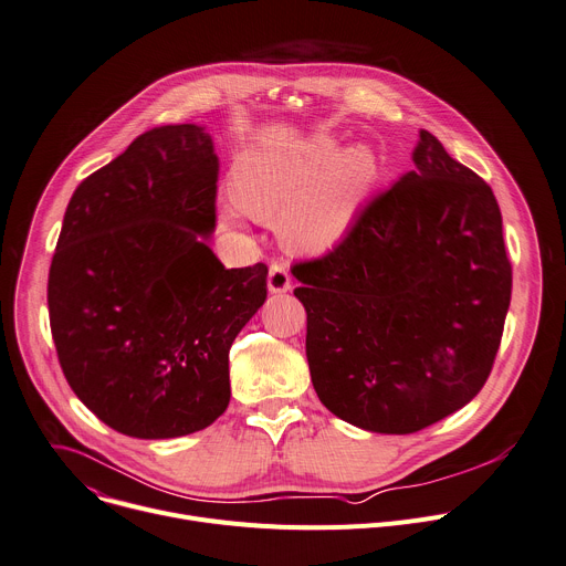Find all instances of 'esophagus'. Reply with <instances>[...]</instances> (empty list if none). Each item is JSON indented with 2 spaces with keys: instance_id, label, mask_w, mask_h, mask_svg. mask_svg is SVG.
I'll use <instances>...</instances> for the list:
<instances>
[{
  "instance_id": "34e87169",
  "label": "esophagus",
  "mask_w": 566,
  "mask_h": 566,
  "mask_svg": "<svg viewBox=\"0 0 566 566\" xmlns=\"http://www.w3.org/2000/svg\"><path fill=\"white\" fill-rule=\"evenodd\" d=\"M269 291H271V293H286V291H291L289 264H286L284 260L271 264V271H269Z\"/></svg>"
}]
</instances>
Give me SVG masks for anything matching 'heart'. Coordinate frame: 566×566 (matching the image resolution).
Returning <instances> with one entry per match:
<instances>
[{
  "instance_id": "1",
  "label": "heart",
  "mask_w": 566,
  "mask_h": 566,
  "mask_svg": "<svg viewBox=\"0 0 566 566\" xmlns=\"http://www.w3.org/2000/svg\"><path fill=\"white\" fill-rule=\"evenodd\" d=\"M336 149L338 142L323 135L291 148L245 153L232 176L234 202L260 221L282 219L291 248H332L349 230L377 176L370 146Z\"/></svg>"
}]
</instances>
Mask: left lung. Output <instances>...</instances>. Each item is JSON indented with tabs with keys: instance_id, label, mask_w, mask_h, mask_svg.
Instances as JSON below:
<instances>
[{
	"instance_id": "1",
	"label": "left lung",
	"mask_w": 566,
	"mask_h": 566,
	"mask_svg": "<svg viewBox=\"0 0 566 566\" xmlns=\"http://www.w3.org/2000/svg\"><path fill=\"white\" fill-rule=\"evenodd\" d=\"M413 165L334 250L291 269L314 388L336 418L373 433H416L470 403L510 306L490 185L429 130Z\"/></svg>"
}]
</instances>
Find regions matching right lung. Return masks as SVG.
Wrapping results in <instances>:
<instances>
[{
    "label": "right lung",
    "instance_id": "1",
    "mask_svg": "<svg viewBox=\"0 0 566 566\" xmlns=\"http://www.w3.org/2000/svg\"><path fill=\"white\" fill-rule=\"evenodd\" d=\"M217 180L208 130L160 126L67 205L46 284L51 336L76 397L124 436H189L230 403V347L266 300L269 269H226L205 243Z\"/></svg>",
    "mask_w": 566,
    "mask_h": 566
}]
</instances>
